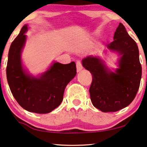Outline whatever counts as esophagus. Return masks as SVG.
Wrapping results in <instances>:
<instances>
[{"instance_id": "1", "label": "esophagus", "mask_w": 147, "mask_h": 147, "mask_svg": "<svg viewBox=\"0 0 147 147\" xmlns=\"http://www.w3.org/2000/svg\"><path fill=\"white\" fill-rule=\"evenodd\" d=\"M76 68H77V71L78 72L81 71L83 69L82 63H81L80 61H78L77 62H76Z\"/></svg>"}]
</instances>
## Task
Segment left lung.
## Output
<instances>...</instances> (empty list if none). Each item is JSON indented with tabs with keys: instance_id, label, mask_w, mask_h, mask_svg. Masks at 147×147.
<instances>
[{
	"instance_id": "8db88e82",
	"label": "left lung",
	"mask_w": 147,
	"mask_h": 147,
	"mask_svg": "<svg viewBox=\"0 0 147 147\" xmlns=\"http://www.w3.org/2000/svg\"><path fill=\"white\" fill-rule=\"evenodd\" d=\"M113 40L107 48L120 56L115 71L108 68L99 56H88L82 60L83 66L92 75L89 88L91 103L105 113L117 111L128 106L137 95L142 76L139 48L121 23Z\"/></svg>"
}]
</instances>
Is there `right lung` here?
Returning <instances> with one entry per match:
<instances>
[{
  "label": "right lung",
  "instance_id": "1",
  "mask_svg": "<svg viewBox=\"0 0 147 147\" xmlns=\"http://www.w3.org/2000/svg\"><path fill=\"white\" fill-rule=\"evenodd\" d=\"M28 26H23L10 45L6 78L12 95L23 109L36 113H48L61 104L65 87L77 74L76 65L74 61L68 64L54 61L36 77L29 74L21 59Z\"/></svg>",
  "mask_w": 147,
  "mask_h": 147
}]
</instances>
